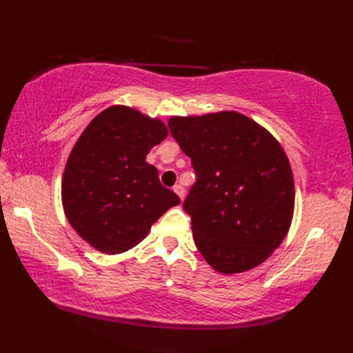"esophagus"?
<instances>
[{"mask_svg": "<svg viewBox=\"0 0 353 353\" xmlns=\"http://www.w3.org/2000/svg\"><path fill=\"white\" fill-rule=\"evenodd\" d=\"M172 190H174V192L177 194V196L181 197V200H183V199H185V190H183V186H182V185H176L174 188H172Z\"/></svg>", "mask_w": 353, "mask_h": 353, "instance_id": "34e87169", "label": "esophagus"}]
</instances>
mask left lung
Listing matches in <instances>:
<instances>
[{
	"label": "left lung",
	"instance_id": "8db88e82",
	"mask_svg": "<svg viewBox=\"0 0 353 353\" xmlns=\"http://www.w3.org/2000/svg\"><path fill=\"white\" fill-rule=\"evenodd\" d=\"M168 125L197 174L183 209L201 256L224 274L262 264L294 212V179L282 145L234 110L171 117Z\"/></svg>",
	"mask_w": 353,
	"mask_h": 353
}]
</instances>
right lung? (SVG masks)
Returning <instances> with one entry per match:
<instances>
[{
  "label": "right lung",
  "mask_w": 353,
  "mask_h": 353,
  "mask_svg": "<svg viewBox=\"0 0 353 353\" xmlns=\"http://www.w3.org/2000/svg\"><path fill=\"white\" fill-rule=\"evenodd\" d=\"M167 134L161 119L119 104L100 112L80 134L63 171L62 205L72 229L94 249L127 252L181 203L145 161Z\"/></svg>",
  "instance_id": "add662e5"
}]
</instances>
